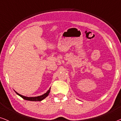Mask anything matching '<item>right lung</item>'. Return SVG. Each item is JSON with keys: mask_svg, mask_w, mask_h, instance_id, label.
Masks as SVG:
<instances>
[{"mask_svg": "<svg viewBox=\"0 0 121 121\" xmlns=\"http://www.w3.org/2000/svg\"><path fill=\"white\" fill-rule=\"evenodd\" d=\"M50 89H49V90L47 92H46V93L44 94L41 95V96H36V97H26V96H23V95L19 94L17 93V92H16V94H17V95H18L19 96H20L21 97V98H23V99L26 100L34 101V102H38V101H41L42 100L44 99L45 98H46V97H47L48 96L49 92H50Z\"/></svg>", "mask_w": 121, "mask_h": 121, "instance_id": "1", "label": "right lung"}]
</instances>
